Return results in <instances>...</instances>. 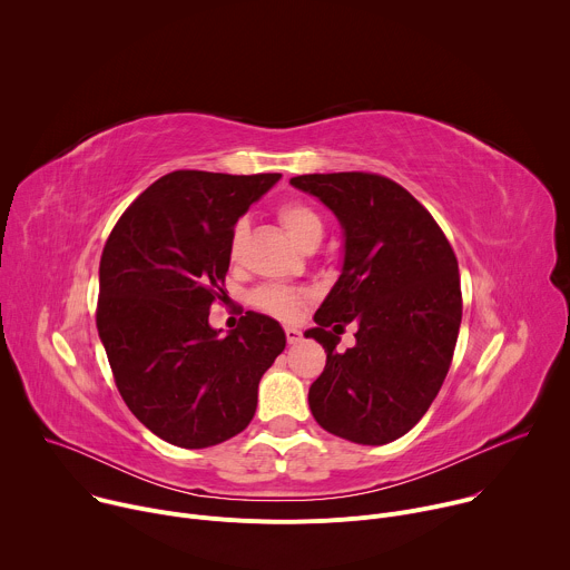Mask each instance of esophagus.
I'll list each match as a JSON object with an SVG mask.
<instances>
[{
	"label": "esophagus",
	"instance_id": "esophagus-1",
	"mask_svg": "<svg viewBox=\"0 0 570 570\" xmlns=\"http://www.w3.org/2000/svg\"><path fill=\"white\" fill-rule=\"evenodd\" d=\"M284 332H286V341H288V345H297V343L302 341V332H299V330H295V327H286Z\"/></svg>",
	"mask_w": 570,
	"mask_h": 570
}]
</instances>
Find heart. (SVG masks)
<instances>
[{"mask_svg":"<svg viewBox=\"0 0 570 570\" xmlns=\"http://www.w3.org/2000/svg\"><path fill=\"white\" fill-rule=\"evenodd\" d=\"M279 223L286 229V234L291 236V240L297 243V246L311 236H322L320 216L302 203L284 205L279 209ZM240 232H243V225L238 223L232 234V253H236V248H238ZM253 299L262 311H266L275 317L295 320L306 304V293L302 288H291V286H264V288L255 291Z\"/></svg>","mask_w":570,"mask_h":570,"instance_id":"b5f03b06","label":"heart"}]
</instances>
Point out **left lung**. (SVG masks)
I'll list each match as a JSON object with an SVG mask.
<instances>
[{
    "mask_svg": "<svg viewBox=\"0 0 570 570\" xmlns=\"http://www.w3.org/2000/svg\"><path fill=\"white\" fill-rule=\"evenodd\" d=\"M327 205L345 236L343 271L304 336L327 352L308 387L315 422L343 440L381 446L409 433L438 396L458 341V259L435 218L376 174L291 178ZM357 345L335 352L344 324Z\"/></svg>",
    "mask_w": 570,
    "mask_h": 570,
    "instance_id": "obj_1",
    "label": "left lung"
}]
</instances>
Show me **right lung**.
Segmentation results:
<instances>
[{
  "label": "right lung",
  "instance_id": "add662e5",
  "mask_svg": "<svg viewBox=\"0 0 570 570\" xmlns=\"http://www.w3.org/2000/svg\"><path fill=\"white\" fill-rule=\"evenodd\" d=\"M279 178L167 174L106 240L99 338L130 413L169 444L207 449L246 429L286 347L279 322L255 311L227 336L209 327L212 302L227 297L234 225Z\"/></svg>",
  "mask_w": 570,
  "mask_h": 570
}]
</instances>
